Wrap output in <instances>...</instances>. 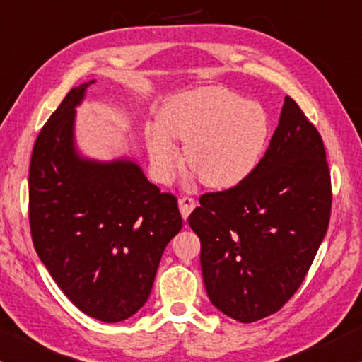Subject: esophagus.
<instances>
[{"instance_id":"esophagus-1","label":"esophagus","mask_w":362,"mask_h":362,"mask_svg":"<svg viewBox=\"0 0 362 362\" xmlns=\"http://www.w3.org/2000/svg\"><path fill=\"white\" fill-rule=\"evenodd\" d=\"M197 202L192 199V197H182L180 200H178V209H180V214L184 216V220H187V216L190 215V211L195 209Z\"/></svg>"}]
</instances>
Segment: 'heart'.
<instances>
[{
	"label": "heart",
	"instance_id": "heart-1",
	"mask_svg": "<svg viewBox=\"0 0 362 362\" xmlns=\"http://www.w3.org/2000/svg\"><path fill=\"white\" fill-rule=\"evenodd\" d=\"M160 125L147 131L152 168L163 184L182 167L170 139L185 142V162L202 184L226 190L242 184L262 157L268 120L258 104L223 88H202L177 95L163 109Z\"/></svg>",
	"mask_w": 362,
	"mask_h": 362
}]
</instances>
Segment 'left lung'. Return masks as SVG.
<instances>
[{
  "mask_svg": "<svg viewBox=\"0 0 362 362\" xmlns=\"http://www.w3.org/2000/svg\"><path fill=\"white\" fill-rule=\"evenodd\" d=\"M331 202L325 144L286 95L276 131L253 172L231 189L202 195L189 216L200 238L211 305L240 322L281 310L325 238Z\"/></svg>",
  "mask_w": 362,
  "mask_h": 362,
  "instance_id": "8db88e82",
  "label": "left lung"
}]
</instances>
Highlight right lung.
Instances as JSON below:
<instances>
[{
  "mask_svg": "<svg viewBox=\"0 0 362 362\" xmlns=\"http://www.w3.org/2000/svg\"><path fill=\"white\" fill-rule=\"evenodd\" d=\"M71 89L33 148L30 226L37 257L88 316L127 320L146 305L167 243L182 228L177 197L158 190L131 160L100 163L74 151Z\"/></svg>",
  "mask_w": 362,
  "mask_h": 362,
  "instance_id": "obj_1",
  "label": "right lung"
}]
</instances>
